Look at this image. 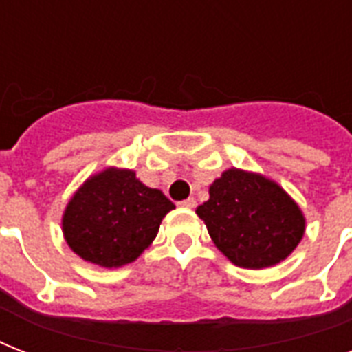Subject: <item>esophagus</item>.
I'll return each instance as SVG.
<instances>
[{
	"label": "esophagus",
	"instance_id": "obj_1",
	"mask_svg": "<svg viewBox=\"0 0 352 352\" xmlns=\"http://www.w3.org/2000/svg\"><path fill=\"white\" fill-rule=\"evenodd\" d=\"M179 206H182V208H193V206H195V199L188 197L186 201H181V203H179Z\"/></svg>",
	"mask_w": 352,
	"mask_h": 352
}]
</instances>
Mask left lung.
I'll return each instance as SVG.
<instances>
[{"instance_id": "left-lung-1", "label": "left lung", "mask_w": 352, "mask_h": 352, "mask_svg": "<svg viewBox=\"0 0 352 352\" xmlns=\"http://www.w3.org/2000/svg\"><path fill=\"white\" fill-rule=\"evenodd\" d=\"M208 193L195 214L235 267H274L303 239L307 221L298 203L261 173L228 168L210 184Z\"/></svg>"}]
</instances>
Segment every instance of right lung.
Listing matches in <instances>:
<instances>
[{
  "mask_svg": "<svg viewBox=\"0 0 352 352\" xmlns=\"http://www.w3.org/2000/svg\"><path fill=\"white\" fill-rule=\"evenodd\" d=\"M173 208L164 193L146 186L135 171L109 166L69 199L62 215L63 239L84 261L124 267L153 243Z\"/></svg>",
  "mask_w": 352,
  "mask_h": 352,
  "instance_id": "obj_1",
  "label": "right lung"
}]
</instances>
